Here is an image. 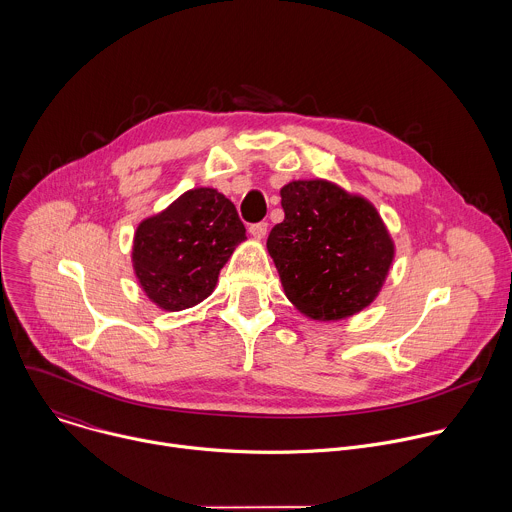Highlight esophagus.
Masks as SVG:
<instances>
[{
    "label": "esophagus",
    "instance_id": "esophagus-1",
    "mask_svg": "<svg viewBox=\"0 0 512 512\" xmlns=\"http://www.w3.org/2000/svg\"><path fill=\"white\" fill-rule=\"evenodd\" d=\"M249 233H251V237H255V239H263V237L267 235V223H255V225H251V227H249Z\"/></svg>",
    "mask_w": 512,
    "mask_h": 512
}]
</instances>
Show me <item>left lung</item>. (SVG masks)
<instances>
[{"label": "left lung", "instance_id": "8db88e82", "mask_svg": "<svg viewBox=\"0 0 512 512\" xmlns=\"http://www.w3.org/2000/svg\"><path fill=\"white\" fill-rule=\"evenodd\" d=\"M285 219L267 239L287 299L307 317L356 315L380 293L394 241L376 211L329 181H291L281 189Z\"/></svg>", "mask_w": 512, "mask_h": 512}]
</instances>
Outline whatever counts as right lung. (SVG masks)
I'll use <instances>...</instances> for the list:
<instances>
[{
	"label": "right lung",
	"instance_id": "right-lung-1",
	"mask_svg": "<svg viewBox=\"0 0 512 512\" xmlns=\"http://www.w3.org/2000/svg\"><path fill=\"white\" fill-rule=\"evenodd\" d=\"M245 239V225L225 195L191 189L136 227L134 275L152 303L181 311L213 293L223 265Z\"/></svg>",
	"mask_w": 512,
	"mask_h": 512
}]
</instances>
